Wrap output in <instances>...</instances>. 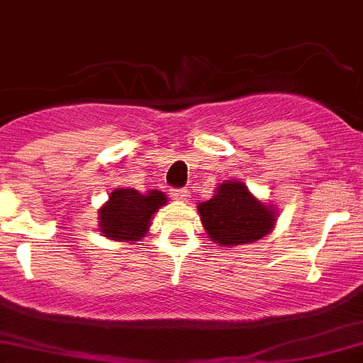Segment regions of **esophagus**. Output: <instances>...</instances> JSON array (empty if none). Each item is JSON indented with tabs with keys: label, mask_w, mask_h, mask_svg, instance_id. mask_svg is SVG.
Returning <instances> with one entry per match:
<instances>
[{
	"label": "esophagus",
	"mask_w": 363,
	"mask_h": 363,
	"mask_svg": "<svg viewBox=\"0 0 363 363\" xmlns=\"http://www.w3.org/2000/svg\"><path fill=\"white\" fill-rule=\"evenodd\" d=\"M170 196L174 200H177V202H186V200H188V196H189V193L186 191V189H172Z\"/></svg>",
	"instance_id": "obj_1"
}]
</instances>
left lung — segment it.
I'll use <instances>...</instances> for the list:
<instances>
[{"mask_svg":"<svg viewBox=\"0 0 363 363\" xmlns=\"http://www.w3.org/2000/svg\"><path fill=\"white\" fill-rule=\"evenodd\" d=\"M205 233L221 247L242 246L262 240L276 228L277 211L262 202L242 181H225L214 196L196 207Z\"/></svg>","mask_w":363,"mask_h":363,"instance_id":"left-lung-1","label":"left lung"}]
</instances>
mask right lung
Here are the masks:
<instances>
[{"instance_id": "add662e5", "label": "right lung", "mask_w": 363, "mask_h": 363, "mask_svg": "<svg viewBox=\"0 0 363 363\" xmlns=\"http://www.w3.org/2000/svg\"><path fill=\"white\" fill-rule=\"evenodd\" d=\"M167 202V195L160 189L145 193L133 188L112 189L107 202L98 208V230L117 242L142 240L147 235L152 216Z\"/></svg>"}]
</instances>
